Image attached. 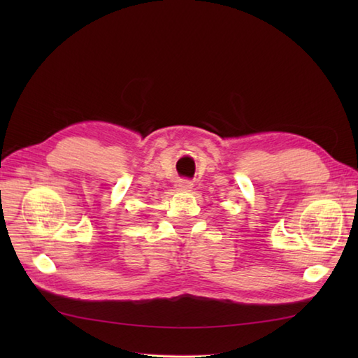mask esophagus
<instances>
[{
    "mask_svg": "<svg viewBox=\"0 0 358 358\" xmlns=\"http://www.w3.org/2000/svg\"><path fill=\"white\" fill-rule=\"evenodd\" d=\"M175 186H177L178 191H191L194 185H192V181H189V180H178Z\"/></svg>",
    "mask_w": 358,
    "mask_h": 358,
    "instance_id": "obj_1",
    "label": "esophagus"
}]
</instances>
